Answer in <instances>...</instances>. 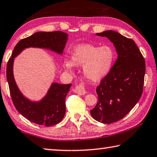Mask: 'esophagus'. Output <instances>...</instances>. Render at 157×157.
Listing matches in <instances>:
<instances>
[{"label": "esophagus", "instance_id": "obj_1", "mask_svg": "<svg viewBox=\"0 0 157 157\" xmlns=\"http://www.w3.org/2000/svg\"><path fill=\"white\" fill-rule=\"evenodd\" d=\"M74 92H76V94H80V95H83L86 93V89H85V86L84 84L83 83H81L80 84H78V86H76L75 87V88L74 89Z\"/></svg>", "mask_w": 157, "mask_h": 157}]
</instances>
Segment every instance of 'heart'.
Masks as SVG:
<instances>
[{
	"instance_id": "b5f03b06",
	"label": "heart",
	"mask_w": 157,
	"mask_h": 157,
	"mask_svg": "<svg viewBox=\"0 0 157 157\" xmlns=\"http://www.w3.org/2000/svg\"><path fill=\"white\" fill-rule=\"evenodd\" d=\"M115 59L114 48L109 45L97 47L92 44L77 45L71 52V60L64 61V67L68 71L73 65L83 66L85 78L92 82L103 80L111 70Z\"/></svg>"
}]
</instances>
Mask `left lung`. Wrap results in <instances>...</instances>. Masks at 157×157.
Listing matches in <instances>:
<instances>
[{
	"mask_svg": "<svg viewBox=\"0 0 157 157\" xmlns=\"http://www.w3.org/2000/svg\"><path fill=\"white\" fill-rule=\"evenodd\" d=\"M96 35L113 43L118 56L109 74L97 87L99 99L90 114L97 121L111 124L122 119L140 99L145 62L133 40L113 30Z\"/></svg>",
	"mask_w": 157,
	"mask_h": 157,
	"instance_id": "1",
	"label": "left lung"
}]
</instances>
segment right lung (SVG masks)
<instances>
[{
    "mask_svg": "<svg viewBox=\"0 0 157 157\" xmlns=\"http://www.w3.org/2000/svg\"><path fill=\"white\" fill-rule=\"evenodd\" d=\"M68 35L62 31L37 32L17 44L7 65V80L10 94L16 109L29 121L50 127L57 124L65 115V98L71 84L53 83L47 93L39 101H30L24 96L15 82L13 74L14 58L29 47L46 48L61 55Z\"/></svg>",
    "mask_w": 157,
    "mask_h": 157,
    "instance_id": "right-lung-1",
    "label": "right lung"
}]
</instances>
